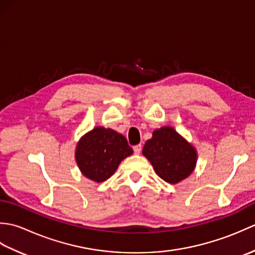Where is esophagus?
<instances>
[{
  "mask_svg": "<svg viewBox=\"0 0 255 255\" xmlns=\"http://www.w3.org/2000/svg\"><path fill=\"white\" fill-rule=\"evenodd\" d=\"M141 144H137V145H134L133 147V151H134V153L136 154H139L140 152H141Z\"/></svg>",
  "mask_w": 255,
  "mask_h": 255,
  "instance_id": "esophagus-1",
  "label": "esophagus"
}]
</instances>
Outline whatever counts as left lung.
Returning <instances> with one entry per match:
<instances>
[{
    "mask_svg": "<svg viewBox=\"0 0 255 255\" xmlns=\"http://www.w3.org/2000/svg\"><path fill=\"white\" fill-rule=\"evenodd\" d=\"M142 154L156 174L170 184H177L192 174L197 163V151L174 128L155 129L143 145Z\"/></svg>",
    "mask_w": 255,
    "mask_h": 255,
    "instance_id": "8db88e82",
    "label": "left lung"
}]
</instances>
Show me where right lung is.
Here are the masks:
<instances>
[{
	"label": "right lung",
	"instance_id": "add662e5",
	"mask_svg": "<svg viewBox=\"0 0 255 255\" xmlns=\"http://www.w3.org/2000/svg\"><path fill=\"white\" fill-rule=\"evenodd\" d=\"M132 153L122 133L97 126L80 138L74 154L81 173L89 180L101 183L110 178L121 162Z\"/></svg>",
	"mask_w": 255,
	"mask_h": 255
}]
</instances>
